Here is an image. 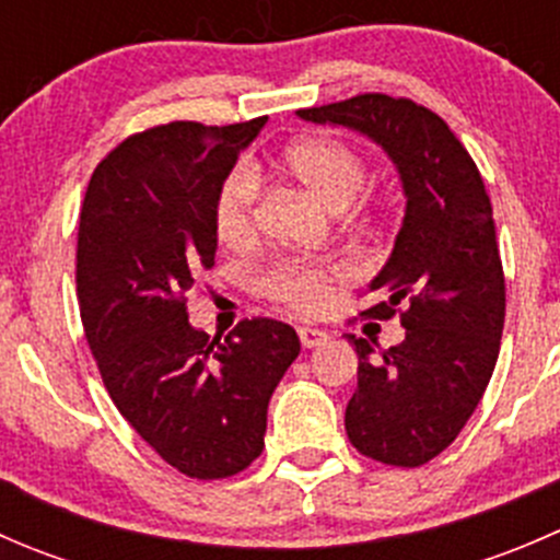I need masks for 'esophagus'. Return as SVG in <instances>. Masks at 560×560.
<instances>
[{
    "label": "esophagus",
    "mask_w": 560,
    "mask_h": 560,
    "mask_svg": "<svg viewBox=\"0 0 560 560\" xmlns=\"http://www.w3.org/2000/svg\"><path fill=\"white\" fill-rule=\"evenodd\" d=\"M298 336H301V343L306 349H316L330 341V336L325 330H319V327H298Z\"/></svg>",
    "instance_id": "34e87169"
}]
</instances>
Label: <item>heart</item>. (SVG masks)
<instances>
[{"label": "heart", "instance_id": "b5f03b06", "mask_svg": "<svg viewBox=\"0 0 560 560\" xmlns=\"http://www.w3.org/2000/svg\"><path fill=\"white\" fill-rule=\"evenodd\" d=\"M276 171L284 178L325 202L330 211H341L358 197L369 180V162L354 145L336 138H301L287 145L276 160ZM259 178L257 165H235L219 180L213 195L211 219L222 244L241 248L257 235ZM338 273V265H316L303 259H279L262 276L268 298L298 308L314 312L327 295V284Z\"/></svg>", "mask_w": 560, "mask_h": 560}]
</instances>
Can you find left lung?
<instances>
[{
	"mask_svg": "<svg viewBox=\"0 0 560 560\" xmlns=\"http://www.w3.org/2000/svg\"><path fill=\"white\" fill-rule=\"evenodd\" d=\"M298 116L369 135L404 180V228L369 287L380 303L360 316H398L406 338L374 352L347 332L360 363L343 422L360 455L417 468L455 442L499 360L506 287L493 206L471 154L425 105L369 92Z\"/></svg>",
	"mask_w": 560,
	"mask_h": 560,
	"instance_id": "8db88e82",
	"label": "left lung"
}]
</instances>
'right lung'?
<instances>
[{
  "mask_svg": "<svg viewBox=\"0 0 560 560\" xmlns=\"http://www.w3.org/2000/svg\"><path fill=\"white\" fill-rule=\"evenodd\" d=\"M265 121L129 135L83 197L75 284L89 349L124 420L191 479H228L257 460L270 395L301 352L279 319L252 316L211 338L186 314L217 254L219 180Z\"/></svg>",
  "mask_w": 560,
  "mask_h": 560,
  "instance_id": "1",
  "label": "right lung"
}]
</instances>
